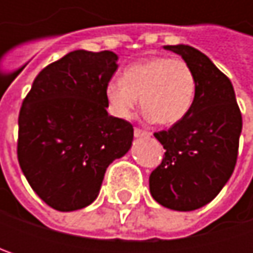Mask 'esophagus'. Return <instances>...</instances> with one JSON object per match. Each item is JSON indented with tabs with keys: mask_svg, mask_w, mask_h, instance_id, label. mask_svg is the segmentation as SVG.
Segmentation results:
<instances>
[{
	"mask_svg": "<svg viewBox=\"0 0 253 253\" xmlns=\"http://www.w3.org/2000/svg\"><path fill=\"white\" fill-rule=\"evenodd\" d=\"M134 136L136 137H149L151 136V133L149 131H145V130H140V128H134Z\"/></svg>",
	"mask_w": 253,
	"mask_h": 253,
	"instance_id": "obj_1",
	"label": "esophagus"
}]
</instances>
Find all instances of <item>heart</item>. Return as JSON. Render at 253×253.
I'll list each match as a JSON object with an SVG mask.
<instances>
[{
	"label": "heart",
	"instance_id": "obj_1",
	"mask_svg": "<svg viewBox=\"0 0 253 253\" xmlns=\"http://www.w3.org/2000/svg\"><path fill=\"white\" fill-rule=\"evenodd\" d=\"M198 79L183 60L154 57L125 69L119 80L105 86L110 111L119 119H130L139 98L145 117L161 126L180 123L193 108Z\"/></svg>",
	"mask_w": 253,
	"mask_h": 253
}]
</instances>
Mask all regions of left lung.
Listing matches in <instances>:
<instances>
[{"instance_id":"1","label":"left lung","mask_w":253,"mask_h":253,"mask_svg":"<svg viewBox=\"0 0 253 253\" xmlns=\"http://www.w3.org/2000/svg\"><path fill=\"white\" fill-rule=\"evenodd\" d=\"M164 49L176 52L192 67L198 95L180 123L154 134L166 152L149 176V190L166 208L193 211L210 204L233 174L242 114L230 79L205 54L183 43Z\"/></svg>"}]
</instances>
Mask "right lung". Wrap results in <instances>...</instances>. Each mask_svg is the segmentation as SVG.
Here are the masks:
<instances>
[{"mask_svg":"<svg viewBox=\"0 0 253 253\" xmlns=\"http://www.w3.org/2000/svg\"><path fill=\"white\" fill-rule=\"evenodd\" d=\"M117 61L113 51L69 52L36 76L22 104L19 164L35 193L57 211L90 205L108 166L131 148L133 126L107 111L105 86Z\"/></svg>","mask_w":253,"mask_h":253,"instance_id":"obj_1","label":"right lung"}]
</instances>
